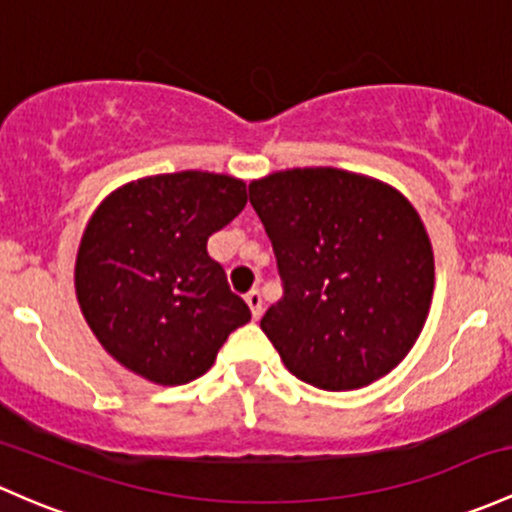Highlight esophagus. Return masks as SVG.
<instances>
[{"instance_id":"esophagus-1","label":"esophagus","mask_w":512,"mask_h":512,"mask_svg":"<svg viewBox=\"0 0 512 512\" xmlns=\"http://www.w3.org/2000/svg\"><path fill=\"white\" fill-rule=\"evenodd\" d=\"M245 301L252 311V319H260L262 316V294L257 292V289H252V292L245 297Z\"/></svg>"}]
</instances>
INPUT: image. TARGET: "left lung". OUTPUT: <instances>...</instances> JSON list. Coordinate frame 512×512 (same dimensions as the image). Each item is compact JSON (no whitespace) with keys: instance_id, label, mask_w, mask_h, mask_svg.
Masks as SVG:
<instances>
[{"instance_id":"8db88e82","label":"left lung","mask_w":512,"mask_h":512,"mask_svg":"<svg viewBox=\"0 0 512 512\" xmlns=\"http://www.w3.org/2000/svg\"><path fill=\"white\" fill-rule=\"evenodd\" d=\"M272 242L282 299L260 326L292 375L321 390L370 385L417 341L434 292V255L395 188L319 166L250 184Z\"/></svg>"}]
</instances>
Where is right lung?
<instances>
[{"mask_svg":"<svg viewBox=\"0 0 512 512\" xmlns=\"http://www.w3.org/2000/svg\"><path fill=\"white\" fill-rule=\"evenodd\" d=\"M245 203L240 179L208 171L132 181L100 203L80 240L75 294L117 363L159 385L191 383L250 321L206 250Z\"/></svg>","mask_w":512,"mask_h":512,"instance_id":"add662e5","label":"right lung"}]
</instances>
